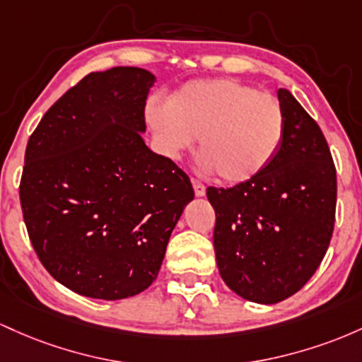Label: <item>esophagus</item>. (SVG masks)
<instances>
[{
    "label": "esophagus",
    "instance_id": "esophagus-1",
    "mask_svg": "<svg viewBox=\"0 0 362 362\" xmlns=\"http://www.w3.org/2000/svg\"><path fill=\"white\" fill-rule=\"evenodd\" d=\"M192 185H193L194 194H197V197H203V194H205V186H203L200 181H198V180H193V181H192Z\"/></svg>",
    "mask_w": 362,
    "mask_h": 362
}]
</instances>
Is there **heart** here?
Returning a JSON list of instances; mask_svg holds the SVG:
<instances>
[{
	"instance_id": "1",
	"label": "heart",
	"mask_w": 362,
	"mask_h": 362,
	"mask_svg": "<svg viewBox=\"0 0 362 362\" xmlns=\"http://www.w3.org/2000/svg\"><path fill=\"white\" fill-rule=\"evenodd\" d=\"M145 121L170 159L200 136L202 169L227 185L259 176L277 157L286 136V115L277 97L230 78L186 82L168 104L150 100Z\"/></svg>"
}]
</instances>
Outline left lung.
I'll list each match as a JSON object with an SVG mask.
<instances>
[{
    "mask_svg": "<svg viewBox=\"0 0 362 362\" xmlns=\"http://www.w3.org/2000/svg\"><path fill=\"white\" fill-rule=\"evenodd\" d=\"M286 136L255 180L206 189L215 210L218 274L247 301L275 304L313 277L335 224L337 173L316 121L286 88L279 90Z\"/></svg>",
    "mask_w": 362,
    "mask_h": 362,
    "instance_id": "obj_1",
    "label": "left lung"
}]
</instances>
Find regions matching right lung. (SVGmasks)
Wrapping results in <instances>:
<instances>
[{
  "label": "right lung",
  "mask_w": 362,
  "mask_h": 362,
  "mask_svg": "<svg viewBox=\"0 0 362 362\" xmlns=\"http://www.w3.org/2000/svg\"><path fill=\"white\" fill-rule=\"evenodd\" d=\"M144 68L90 73L51 105L28 138L20 203L49 274L93 299L132 298L159 274L192 182L144 141Z\"/></svg>",
  "instance_id": "right-lung-1"
}]
</instances>
